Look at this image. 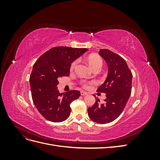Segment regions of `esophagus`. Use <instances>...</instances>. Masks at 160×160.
I'll list each match as a JSON object with an SVG mask.
<instances>
[{
  "mask_svg": "<svg viewBox=\"0 0 160 160\" xmlns=\"http://www.w3.org/2000/svg\"><path fill=\"white\" fill-rule=\"evenodd\" d=\"M88 93H87V92H85V91H81V95H88Z\"/></svg>",
  "mask_w": 160,
  "mask_h": 160,
  "instance_id": "1",
  "label": "esophagus"
}]
</instances>
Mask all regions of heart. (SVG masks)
<instances>
[{
	"label": "heart",
	"mask_w": 160,
	"mask_h": 160,
	"mask_svg": "<svg viewBox=\"0 0 160 160\" xmlns=\"http://www.w3.org/2000/svg\"><path fill=\"white\" fill-rule=\"evenodd\" d=\"M88 61L89 62V64L90 67L92 69H95L96 67H100L102 66L103 64V61L102 59L99 56L97 55H91L88 57ZM77 64V60H75L74 61H72L71 64L70 69L71 71L75 69V66ZM95 83V81H81V85L85 89H89L91 85H93Z\"/></svg>",
	"instance_id": "obj_1"
}]
</instances>
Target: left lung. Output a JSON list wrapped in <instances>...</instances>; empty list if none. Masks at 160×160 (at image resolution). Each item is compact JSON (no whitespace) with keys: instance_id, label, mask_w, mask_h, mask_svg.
<instances>
[{"instance_id":"1","label":"left lung","mask_w":160,"mask_h":160,"mask_svg":"<svg viewBox=\"0 0 160 160\" xmlns=\"http://www.w3.org/2000/svg\"><path fill=\"white\" fill-rule=\"evenodd\" d=\"M99 54L108 66V75L97 90L106 93L103 103L96 98L95 104L88 108L90 119L98 123L113 122L122 113L132 93V73L123 58L108 49H99Z\"/></svg>"}]
</instances>
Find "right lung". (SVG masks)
Returning <instances> with one entry per match:
<instances>
[{"label":"right lung","instance_id":"add662e5","mask_svg":"<svg viewBox=\"0 0 160 160\" xmlns=\"http://www.w3.org/2000/svg\"><path fill=\"white\" fill-rule=\"evenodd\" d=\"M85 48L55 47L47 51L34 64L30 75L31 95L37 110L47 120L61 122L69 117L70 104L79 98V91L60 93V77L69 76L71 64L85 53Z\"/></svg>","mask_w":160,"mask_h":160}]
</instances>
